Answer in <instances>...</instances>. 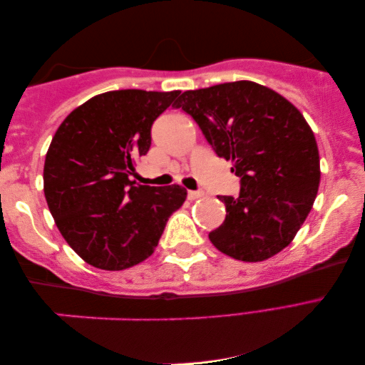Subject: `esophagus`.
<instances>
[{
  "label": "esophagus",
  "instance_id": "1",
  "mask_svg": "<svg viewBox=\"0 0 365 365\" xmlns=\"http://www.w3.org/2000/svg\"><path fill=\"white\" fill-rule=\"evenodd\" d=\"M187 197L190 200H195V199H200V197H204V192H202V190H189Z\"/></svg>",
  "mask_w": 365,
  "mask_h": 365
}]
</instances>
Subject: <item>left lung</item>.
Masks as SVG:
<instances>
[{
    "label": "left lung",
    "instance_id": "1",
    "mask_svg": "<svg viewBox=\"0 0 365 365\" xmlns=\"http://www.w3.org/2000/svg\"><path fill=\"white\" fill-rule=\"evenodd\" d=\"M175 106L194 118L241 178L239 197L218 195L226 218L208 235L213 246L242 262L282 252L306 222L320 184L317 142L302 113L250 81L187 91Z\"/></svg>",
    "mask_w": 365,
    "mask_h": 365
}]
</instances>
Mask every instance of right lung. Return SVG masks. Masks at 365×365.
<instances>
[{"label": "right lung", "instance_id": "obj_1", "mask_svg": "<svg viewBox=\"0 0 365 365\" xmlns=\"http://www.w3.org/2000/svg\"><path fill=\"white\" fill-rule=\"evenodd\" d=\"M179 91L95 95L66 116L46 152L43 190L66 242L88 265L126 270L153 254L187 190L130 181L155 119Z\"/></svg>", "mask_w": 365, "mask_h": 365}]
</instances>
